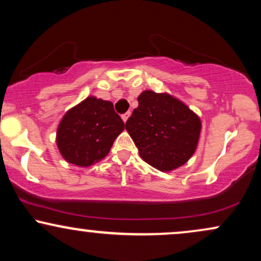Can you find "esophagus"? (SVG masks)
<instances>
[{"instance_id":"obj_1","label":"esophagus","mask_w":261,"mask_h":261,"mask_svg":"<svg viewBox=\"0 0 261 261\" xmlns=\"http://www.w3.org/2000/svg\"><path fill=\"white\" fill-rule=\"evenodd\" d=\"M131 115V113L130 112H127L126 114H124V115H121V119H122V121L124 122H126L127 121V119H128V116Z\"/></svg>"}]
</instances>
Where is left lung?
I'll use <instances>...</instances> for the list:
<instances>
[{"label":"left lung","instance_id":"left-lung-1","mask_svg":"<svg viewBox=\"0 0 261 261\" xmlns=\"http://www.w3.org/2000/svg\"><path fill=\"white\" fill-rule=\"evenodd\" d=\"M137 100L139 107L125 127L141 158L161 172H170L187 163L199 143V116L168 93L143 91Z\"/></svg>","mask_w":261,"mask_h":261}]
</instances>
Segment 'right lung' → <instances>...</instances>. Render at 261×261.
I'll return each instance as SVG.
<instances>
[{"mask_svg": "<svg viewBox=\"0 0 261 261\" xmlns=\"http://www.w3.org/2000/svg\"><path fill=\"white\" fill-rule=\"evenodd\" d=\"M124 128L112 101L91 95L65 114L58 126L56 145L66 162L89 167L108 155Z\"/></svg>", "mask_w": 261, "mask_h": 261, "instance_id": "right-lung-1", "label": "right lung"}]
</instances>
